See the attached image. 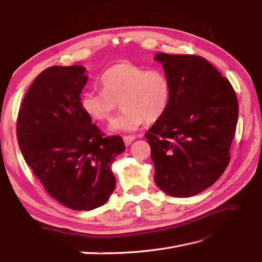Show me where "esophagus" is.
<instances>
[{"label": "esophagus", "instance_id": "obj_1", "mask_svg": "<svg viewBox=\"0 0 262 262\" xmlns=\"http://www.w3.org/2000/svg\"><path fill=\"white\" fill-rule=\"evenodd\" d=\"M135 136L134 135H125L124 136V142L126 145H130L133 141H135Z\"/></svg>", "mask_w": 262, "mask_h": 262}]
</instances>
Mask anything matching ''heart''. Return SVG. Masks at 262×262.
I'll list each match as a JSON object with an SVG mask.
<instances>
[{"instance_id":"b5f03b06","label":"heart","mask_w":262,"mask_h":262,"mask_svg":"<svg viewBox=\"0 0 262 262\" xmlns=\"http://www.w3.org/2000/svg\"><path fill=\"white\" fill-rule=\"evenodd\" d=\"M102 91H86L81 107L92 119H111L118 103L122 114L112 121V132H134L147 120L157 121L166 114L171 99V83L165 71L133 63H118L101 76Z\"/></svg>"}]
</instances>
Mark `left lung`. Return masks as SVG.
<instances>
[{
	"label": "left lung",
	"mask_w": 262,
	"mask_h": 262,
	"mask_svg": "<svg viewBox=\"0 0 262 262\" xmlns=\"http://www.w3.org/2000/svg\"><path fill=\"white\" fill-rule=\"evenodd\" d=\"M171 83L166 114L145 134L155 182L175 198H189L216 183L227 168L238 103L229 80L199 55L158 53Z\"/></svg>",
	"instance_id": "8db88e82"
}]
</instances>
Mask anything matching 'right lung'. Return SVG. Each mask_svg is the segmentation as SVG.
Segmentation results:
<instances>
[{"label":"right lung","mask_w":262,"mask_h":262,"mask_svg":"<svg viewBox=\"0 0 262 262\" xmlns=\"http://www.w3.org/2000/svg\"><path fill=\"white\" fill-rule=\"evenodd\" d=\"M83 66L42 71L18 112L17 138L25 161L51 196L78 211L99 208L116 187L111 170L125 151L122 138L105 137L83 110Z\"/></svg>","instance_id":"right-lung-1"}]
</instances>
